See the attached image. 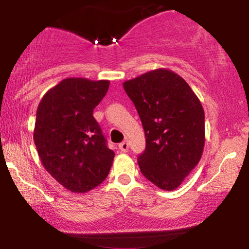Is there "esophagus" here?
<instances>
[{
  "label": "esophagus",
  "mask_w": 249,
  "mask_h": 249,
  "mask_svg": "<svg viewBox=\"0 0 249 249\" xmlns=\"http://www.w3.org/2000/svg\"><path fill=\"white\" fill-rule=\"evenodd\" d=\"M118 147H119V150L122 151V152H127V151H128V142H123L118 145Z\"/></svg>",
  "instance_id": "1"
}]
</instances>
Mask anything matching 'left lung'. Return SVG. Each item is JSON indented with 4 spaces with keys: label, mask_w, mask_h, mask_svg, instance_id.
Returning a JSON list of instances; mask_svg holds the SVG:
<instances>
[{
    "label": "left lung",
    "mask_w": 249,
    "mask_h": 249,
    "mask_svg": "<svg viewBox=\"0 0 249 249\" xmlns=\"http://www.w3.org/2000/svg\"><path fill=\"white\" fill-rule=\"evenodd\" d=\"M145 131L146 147L138 157L142 176L173 191L198 165L205 145V113L184 78L156 69L123 83Z\"/></svg>",
    "instance_id": "1"
}]
</instances>
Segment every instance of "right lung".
<instances>
[{"label":"right lung","mask_w":249,"mask_h":249,"mask_svg":"<svg viewBox=\"0 0 249 249\" xmlns=\"http://www.w3.org/2000/svg\"><path fill=\"white\" fill-rule=\"evenodd\" d=\"M108 85L104 79H63L37 107L34 142L39 159L50 176L71 192L97 187L112 166L115 152L107 146L92 116Z\"/></svg>","instance_id":"add662e5"}]
</instances>
